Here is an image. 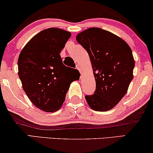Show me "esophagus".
Returning a JSON list of instances; mask_svg holds the SVG:
<instances>
[{
  "label": "esophagus",
  "instance_id": "esophagus-1",
  "mask_svg": "<svg viewBox=\"0 0 153 153\" xmlns=\"http://www.w3.org/2000/svg\"><path fill=\"white\" fill-rule=\"evenodd\" d=\"M76 68H77V70L79 71V73H80V74H81V76H82V74H83V70L82 69V68L80 67V66H79V65H77V67H76Z\"/></svg>",
  "mask_w": 153,
  "mask_h": 153
}]
</instances>
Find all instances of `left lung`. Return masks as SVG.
<instances>
[{"instance_id":"1","label":"left lung","mask_w":153,"mask_h":153,"mask_svg":"<svg viewBox=\"0 0 153 153\" xmlns=\"http://www.w3.org/2000/svg\"><path fill=\"white\" fill-rule=\"evenodd\" d=\"M76 40L89 54L96 84L94 94L86 96V100L94 110H110L126 95L133 79L132 50L119 36L98 27L81 32Z\"/></svg>"}]
</instances>
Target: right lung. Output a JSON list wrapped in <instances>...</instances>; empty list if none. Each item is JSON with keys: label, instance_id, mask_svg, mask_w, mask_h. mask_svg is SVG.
<instances>
[{"label": "right lung", "instance_id": "add662e5", "mask_svg": "<svg viewBox=\"0 0 153 153\" xmlns=\"http://www.w3.org/2000/svg\"><path fill=\"white\" fill-rule=\"evenodd\" d=\"M71 34L51 27L34 36L20 53L18 74L23 89L34 106L46 112L61 108L75 80L59 53Z\"/></svg>", "mask_w": 153, "mask_h": 153}]
</instances>
